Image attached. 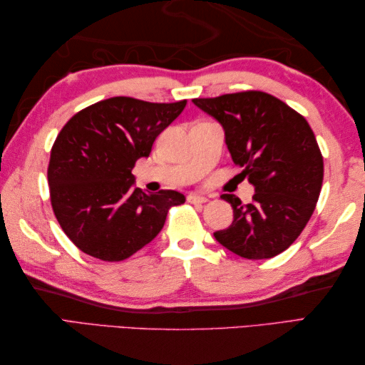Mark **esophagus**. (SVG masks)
<instances>
[{
  "mask_svg": "<svg viewBox=\"0 0 365 365\" xmlns=\"http://www.w3.org/2000/svg\"><path fill=\"white\" fill-rule=\"evenodd\" d=\"M187 200L190 204H205L208 202V197L200 196V195H188Z\"/></svg>",
  "mask_w": 365,
  "mask_h": 365,
  "instance_id": "34e87169",
  "label": "esophagus"
}]
</instances>
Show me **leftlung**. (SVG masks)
Listing matches in <instances>:
<instances>
[{"instance_id":"left-lung-1","label":"left lung","mask_w":365,"mask_h":365,"mask_svg":"<svg viewBox=\"0 0 365 365\" xmlns=\"http://www.w3.org/2000/svg\"><path fill=\"white\" fill-rule=\"evenodd\" d=\"M192 103L218 120L238 175L255 195L234 208V221L215 238L240 257L259 260L284 252L311 220L323 183V157L307 120L282 100L262 91H243Z\"/></svg>"}]
</instances>
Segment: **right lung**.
<instances>
[{
    "mask_svg": "<svg viewBox=\"0 0 365 365\" xmlns=\"http://www.w3.org/2000/svg\"><path fill=\"white\" fill-rule=\"evenodd\" d=\"M185 105L111 97L78 111L59 131L48 163L50 200L80 251L105 262L125 260L160 234L170 207L185 202L173 190L147 195L131 174Z\"/></svg>",
    "mask_w": 365,
    "mask_h": 365,
    "instance_id": "1",
    "label": "right lung"
}]
</instances>
